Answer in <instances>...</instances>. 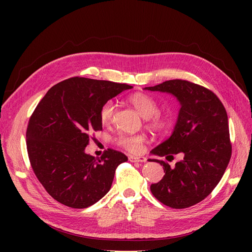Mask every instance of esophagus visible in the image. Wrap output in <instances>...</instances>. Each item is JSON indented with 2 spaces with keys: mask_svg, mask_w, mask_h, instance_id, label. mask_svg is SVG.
Returning <instances> with one entry per match:
<instances>
[{
  "mask_svg": "<svg viewBox=\"0 0 252 252\" xmlns=\"http://www.w3.org/2000/svg\"><path fill=\"white\" fill-rule=\"evenodd\" d=\"M129 161L130 162H139V163H145L146 162V158L145 157H129Z\"/></svg>",
  "mask_w": 252,
  "mask_h": 252,
  "instance_id": "esophagus-1",
  "label": "esophagus"
}]
</instances>
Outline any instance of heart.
I'll return each mask as SVG.
<instances>
[{"instance_id": "1", "label": "heart", "mask_w": 252, "mask_h": 252, "mask_svg": "<svg viewBox=\"0 0 252 252\" xmlns=\"http://www.w3.org/2000/svg\"><path fill=\"white\" fill-rule=\"evenodd\" d=\"M128 102L131 104L140 116L147 119V125L157 132H165L168 130L172 124V118L168 114L158 112V104L154 97L143 94L135 93L128 96ZM114 112V104L112 101H107L101 108L100 119L103 124H109ZM146 142V136L144 134L126 135L122 134L117 139V144L123 149L138 154L143 149V144Z\"/></svg>"}]
</instances>
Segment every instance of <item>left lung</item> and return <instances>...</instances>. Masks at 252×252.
Segmentation results:
<instances>
[{"label":"left lung","mask_w":252,"mask_h":252,"mask_svg":"<svg viewBox=\"0 0 252 252\" xmlns=\"http://www.w3.org/2000/svg\"><path fill=\"white\" fill-rule=\"evenodd\" d=\"M150 91L174 95L181 104L177 124L168 140L151 150V155L166 157L182 154L174 166L161 159L165 175L151 184L152 194L171 208L182 209L203 201L219 184L231 158L227 112L211 90L185 80H170Z\"/></svg>","instance_id":"left-lung-1"}]
</instances>
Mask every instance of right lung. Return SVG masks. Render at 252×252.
Returning a JSON list of instances; mask_svg holds the SVG:
<instances>
[{"label": "right lung", "mask_w": 252, "mask_h": 252, "mask_svg": "<svg viewBox=\"0 0 252 252\" xmlns=\"http://www.w3.org/2000/svg\"><path fill=\"white\" fill-rule=\"evenodd\" d=\"M131 88L75 77L52 86L37 104L26 131L29 161L43 187L61 204L87 208L109 191L117 167L128 158L109 148L95 158L85 154V147L93 131L102 130V106Z\"/></svg>", "instance_id": "add662e5"}]
</instances>
